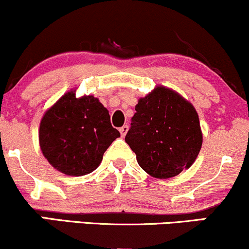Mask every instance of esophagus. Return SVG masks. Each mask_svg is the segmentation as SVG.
Listing matches in <instances>:
<instances>
[{
  "label": "esophagus",
  "mask_w": 249,
  "mask_h": 249,
  "mask_svg": "<svg viewBox=\"0 0 249 249\" xmlns=\"http://www.w3.org/2000/svg\"><path fill=\"white\" fill-rule=\"evenodd\" d=\"M127 131H128V126H127V125H124V126H122L121 128H119V132H121L122 137H125V136H126Z\"/></svg>",
  "instance_id": "obj_1"
}]
</instances>
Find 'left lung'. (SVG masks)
Returning a JSON list of instances; mask_svg holds the SVG:
<instances>
[{
    "mask_svg": "<svg viewBox=\"0 0 249 249\" xmlns=\"http://www.w3.org/2000/svg\"><path fill=\"white\" fill-rule=\"evenodd\" d=\"M136 111L125 142L145 172L168 179L192 166L202 145L199 116L192 103L158 85L138 99Z\"/></svg>",
    "mask_w": 249,
    "mask_h": 249,
    "instance_id": "obj_1",
    "label": "left lung"
}]
</instances>
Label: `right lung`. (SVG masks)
Masks as SVG:
<instances>
[{"mask_svg":"<svg viewBox=\"0 0 249 249\" xmlns=\"http://www.w3.org/2000/svg\"><path fill=\"white\" fill-rule=\"evenodd\" d=\"M121 137L98 98L65 92L43 115L38 141L44 158L59 172L82 177L96 170L107 147Z\"/></svg>","mask_w":249,"mask_h":249,"instance_id":"right-lung-1","label":"right lung"}]
</instances>
